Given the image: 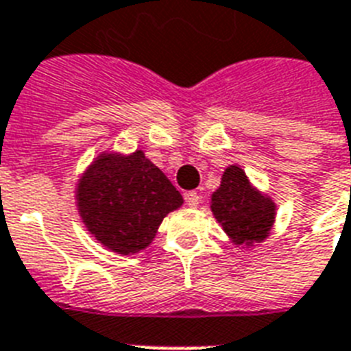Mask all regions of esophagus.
<instances>
[{
    "label": "esophagus",
    "instance_id": "esophagus-1",
    "mask_svg": "<svg viewBox=\"0 0 351 351\" xmlns=\"http://www.w3.org/2000/svg\"><path fill=\"white\" fill-rule=\"evenodd\" d=\"M184 198H186V202L189 208H197L198 204H200V195H198L197 191H187L186 195H184Z\"/></svg>",
    "mask_w": 351,
    "mask_h": 351
}]
</instances>
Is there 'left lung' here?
I'll return each mask as SVG.
<instances>
[{"mask_svg":"<svg viewBox=\"0 0 351 351\" xmlns=\"http://www.w3.org/2000/svg\"><path fill=\"white\" fill-rule=\"evenodd\" d=\"M275 202L251 186L239 165H230L211 195V211L234 245H253L269 237Z\"/></svg>","mask_w":351,"mask_h":351,"instance_id":"obj_1","label":"left lung"}]
</instances>
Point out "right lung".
I'll list each match as a JSON object with an SVG mask.
<instances>
[{"mask_svg":"<svg viewBox=\"0 0 351 351\" xmlns=\"http://www.w3.org/2000/svg\"><path fill=\"white\" fill-rule=\"evenodd\" d=\"M182 204L180 193L143 151L101 153L76 184L82 222L118 255L145 250L165 215Z\"/></svg>","mask_w":351,"mask_h":351,"instance_id":"1","label":"right lung"}]
</instances>
